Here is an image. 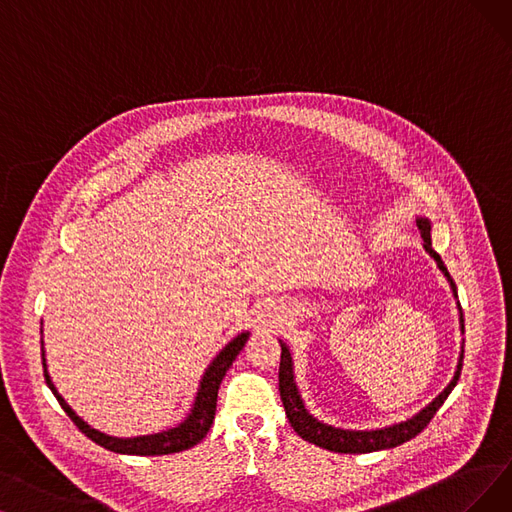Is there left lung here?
<instances>
[{
	"mask_svg": "<svg viewBox=\"0 0 512 512\" xmlns=\"http://www.w3.org/2000/svg\"><path fill=\"white\" fill-rule=\"evenodd\" d=\"M418 229L422 233L424 239V250L431 254L439 269L445 273L447 281L452 283V290L456 294V283L452 279V275L447 273L445 264L441 260V256L433 250L431 243V224H428L426 218H418L416 220ZM462 327H464V319H462ZM462 359H464V351L460 355V363L454 380L447 384L445 391L435 397L433 403H428L420 414H416L414 418L405 420L401 424L388 426V428H380V431H342V428H334L321 424L319 420H315L309 412L304 410V403L298 395V388L294 382V372H292V355L288 351V346L281 342V361H279V393H281V401L285 407V416H288L290 424L294 426V431L309 443H315L323 449H330V452H338V454H367V452H378V449H391L397 447L405 441L414 439L418 433H422L426 424L433 420V416L437 414L439 407L443 405V401L447 399V395L454 391V386L460 380V372H462Z\"/></svg>",
	"mask_w": 512,
	"mask_h": 512,
	"instance_id": "obj_1",
	"label": "left lung"
}]
</instances>
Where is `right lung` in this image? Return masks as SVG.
Returning a JSON list of instances; mask_svg holds the SVG:
<instances>
[{"instance_id": "1", "label": "right lung", "mask_w": 512, "mask_h": 512, "mask_svg": "<svg viewBox=\"0 0 512 512\" xmlns=\"http://www.w3.org/2000/svg\"><path fill=\"white\" fill-rule=\"evenodd\" d=\"M250 334H239L235 340H231L224 349L220 351V355L212 361V365L203 374L199 393L195 397V405L189 414V418L185 422H180L176 428H170V431H163L157 435H145V437H134V439H117V437H109L105 433L96 431L90 424H86L81 420L71 407L67 405V401L58 395V391L54 388L48 370H46V359H44V346H42V363H44V378L50 386V391L54 393V397L58 399L60 407L67 412V416L73 420V424L84 433L88 439H92L94 443H98L100 447L109 449V452H117V454H130V456H166V454H176L182 452V449H189L193 445H197L203 437L208 435L210 426L214 422L216 416V399H218V388L220 382L227 374L229 367L233 365L235 357L241 353V349L248 342ZM44 344V342H42Z\"/></svg>"}]
</instances>
